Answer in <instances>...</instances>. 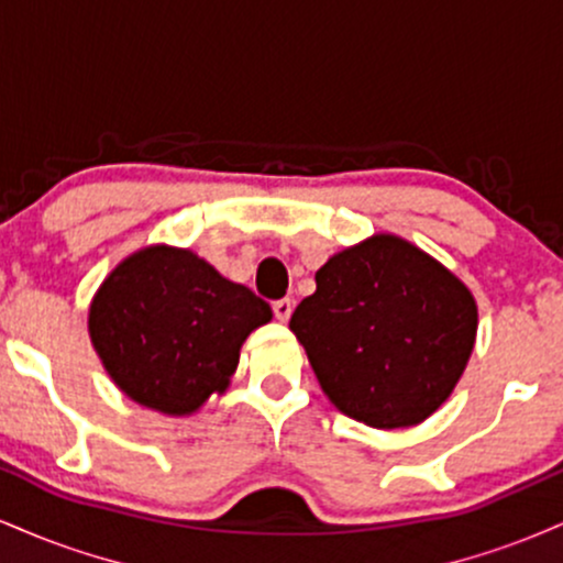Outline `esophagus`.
Segmentation results:
<instances>
[{
    "instance_id": "1",
    "label": "esophagus",
    "mask_w": 563,
    "mask_h": 563,
    "mask_svg": "<svg viewBox=\"0 0 563 563\" xmlns=\"http://www.w3.org/2000/svg\"><path fill=\"white\" fill-rule=\"evenodd\" d=\"M273 312H275L277 320L286 322L290 318V312H294V301H290V299H277L273 303Z\"/></svg>"
}]
</instances>
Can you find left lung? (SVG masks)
Here are the masks:
<instances>
[{
	"instance_id": "left-lung-1",
	"label": "left lung",
	"mask_w": 563,
	"mask_h": 563,
	"mask_svg": "<svg viewBox=\"0 0 563 563\" xmlns=\"http://www.w3.org/2000/svg\"><path fill=\"white\" fill-rule=\"evenodd\" d=\"M314 283L290 331L328 399L373 429H405L439 410L474 352L471 290L386 232L339 251Z\"/></svg>"
}]
</instances>
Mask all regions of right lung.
Masks as SVG:
<instances>
[{"instance_id": "add662e5", "label": "right lung", "mask_w": 563, "mask_h": 563, "mask_svg": "<svg viewBox=\"0 0 563 563\" xmlns=\"http://www.w3.org/2000/svg\"><path fill=\"white\" fill-rule=\"evenodd\" d=\"M269 303L187 249L147 245L126 256L89 303V339L129 399L190 416L230 386Z\"/></svg>"}]
</instances>
